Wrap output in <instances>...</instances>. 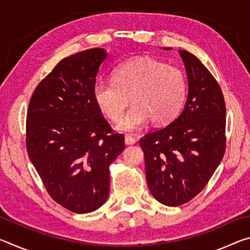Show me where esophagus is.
<instances>
[{
    "label": "esophagus",
    "instance_id": "34e87169",
    "mask_svg": "<svg viewBox=\"0 0 250 250\" xmlns=\"http://www.w3.org/2000/svg\"><path fill=\"white\" fill-rule=\"evenodd\" d=\"M125 142L126 146H132V145H134L135 142H137V140H135V138L132 137V135L126 134L125 138Z\"/></svg>",
    "mask_w": 250,
    "mask_h": 250
}]
</instances>
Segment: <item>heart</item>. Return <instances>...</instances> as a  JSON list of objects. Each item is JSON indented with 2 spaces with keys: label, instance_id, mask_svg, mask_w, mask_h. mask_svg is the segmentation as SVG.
Masks as SVG:
<instances>
[{
  "label": "heart",
  "instance_id": "obj_1",
  "mask_svg": "<svg viewBox=\"0 0 250 250\" xmlns=\"http://www.w3.org/2000/svg\"><path fill=\"white\" fill-rule=\"evenodd\" d=\"M113 82H97L92 97L110 121L121 119L131 101L134 104L118 125L121 131H137L147 121L166 125L179 116L188 97V80L179 67L151 58L124 62L112 73Z\"/></svg>",
  "mask_w": 250,
  "mask_h": 250
}]
</instances>
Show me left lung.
<instances>
[{
  "label": "left lung",
  "mask_w": 250,
  "mask_h": 250,
  "mask_svg": "<svg viewBox=\"0 0 250 250\" xmlns=\"http://www.w3.org/2000/svg\"><path fill=\"white\" fill-rule=\"evenodd\" d=\"M188 80L181 115L140 139L147 186L156 200L180 206L203 191L226 150V105L221 87L196 56L180 49Z\"/></svg>",
  "instance_id": "obj_1"
}]
</instances>
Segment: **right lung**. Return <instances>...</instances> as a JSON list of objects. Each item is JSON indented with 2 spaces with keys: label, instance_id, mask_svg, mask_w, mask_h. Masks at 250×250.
I'll use <instances>...</instances> for the list:
<instances>
[{
  "label": "right lung",
  "instance_id": "obj_1",
  "mask_svg": "<svg viewBox=\"0 0 250 250\" xmlns=\"http://www.w3.org/2000/svg\"><path fill=\"white\" fill-rule=\"evenodd\" d=\"M107 55L91 48L62 59L34 90L26 117V150L46 191L66 209L94 211L107 200L109 167L125 150L92 97Z\"/></svg>",
  "mask_w": 250,
  "mask_h": 250
}]
</instances>
